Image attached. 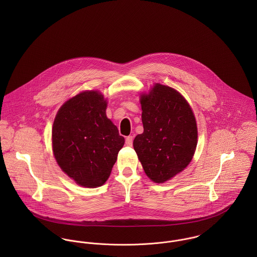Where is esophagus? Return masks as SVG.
Returning <instances> with one entry per match:
<instances>
[{"label": "esophagus", "instance_id": "esophagus-1", "mask_svg": "<svg viewBox=\"0 0 257 257\" xmlns=\"http://www.w3.org/2000/svg\"><path fill=\"white\" fill-rule=\"evenodd\" d=\"M133 141H134V137H132V136L126 137V139H125V145L128 146V147H132Z\"/></svg>", "mask_w": 257, "mask_h": 257}]
</instances>
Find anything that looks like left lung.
<instances>
[{"label":"left lung","instance_id":"1","mask_svg":"<svg viewBox=\"0 0 257 257\" xmlns=\"http://www.w3.org/2000/svg\"><path fill=\"white\" fill-rule=\"evenodd\" d=\"M144 133L134 148L150 180L164 183L191 162L198 143L196 118L183 96L171 87L155 84L141 96Z\"/></svg>","mask_w":257,"mask_h":257}]
</instances>
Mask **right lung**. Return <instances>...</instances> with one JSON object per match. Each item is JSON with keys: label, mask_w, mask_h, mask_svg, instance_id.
I'll return each instance as SVG.
<instances>
[{"label": "right lung", "mask_w": 257, "mask_h": 257, "mask_svg": "<svg viewBox=\"0 0 257 257\" xmlns=\"http://www.w3.org/2000/svg\"><path fill=\"white\" fill-rule=\"evenodd\" d=\"M107 102L97 91H85L65 102L52 126L54 157L64 173L80 186L105 183L124 145L106 115Z\"/></svg>", "instance_id": "1"}]
</instances>
